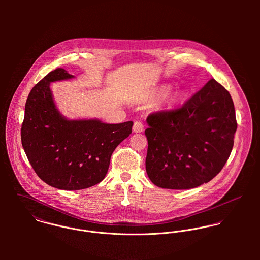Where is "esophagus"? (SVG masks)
<instances>
[{
	"label": "esophagus",
	"instance_id": "34e87169",
	"mask_svg": "<svg viewBox=\"0 0 260 260\" xmlns=\"http://www.w3.org/2000/svg\"><path fill=\"white\" fill-rule=\"evenodd\" d=\"M143 131V124L140 121H135L133 125V132L140 133Z\"/></svg>",
	"mask_w": 260,
	"mask_h": 260
}]
</instances>
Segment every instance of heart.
Here are the masks:
<instances>
[{
	"mask_svg": "<svg viewBox=\"0 0 260 260\" xmlns=\"http://www.w3.org/2000/svg\"><path fill=\"white\" fill-rule=\"evenodd\" d=\"M168 88L167 87H164V88H161L160 90H159V94L160 95H164V94H166L167 92H168ZM179 100V95L178 94H174V95H172V96H170L169 97V99H168V103L171 105V104H174L175 102H177Z\"/></svg>",
	"mask_w": 260,
	"mask_h": 260,
	"instance_id": "1",
	"label": "heart"
}]
</instances>
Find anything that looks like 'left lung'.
<instances>
[{
	"instance_id": "obj_1",
	"label": "left lung",
	"mask_w": 260,
	"mask_h": 260,
	"mask_svg": "<svg viewBox=\"0 0 260 260\" xmlns=\"http://www.w3.org/2000/svg\"><path fill=\"white\" fill-rule=\"evenodd\" d=\"M146 172L153 184L190 189L209 182L227 162L237 122L229 92L214 79L177 109L151 113Z\"/></svg>"
}]
</instances>
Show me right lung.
<instances>
[{
  "instance_id": "obj_1",
  "label": "right lung",
  "mask_w": 260,
  "mask_h": 260,
  "mask_svg": "<svg viewBox=\"0 0 260 260\" xmlns=\"http://www.w3.org/2000/svg\"><path fill=\"white\" fill-rule=\"evenodd\" d=\"M71 78L58 68L34 86L25 106L21 140L40 179L58 189L81 190L105 178L112 153L131 134L133 122L65 119L54 104L50 84Z\"/></svg>"
}]
</instances>
